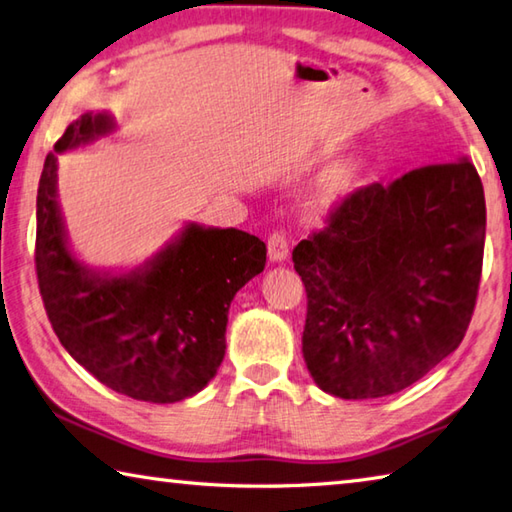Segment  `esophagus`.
I'll use <instances>...</instances> for the list:
<instances>
[{"label":"esophagus","mask_w":512,"mask_h":512,"mask_svg":"<svg viewBox=\"0 0 512 512\" xmlns=\"http://www.w3.org/2000/svg\"><path fill=\"white\" fill-rule=\"evenodd\" d=\"M267 254H270L272 263H283L290 256V240L283 231H274L267 238Z\"/></svg>","instance_id":"1"}]
</instances>
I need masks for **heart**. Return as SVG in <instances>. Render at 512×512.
I'll return each mask as SVG.
<instances>
[{"label": "heart", "instance_id": "heart-1", "mask_svg": "<svg viewBox=\"0 0 512 512\" xmlns=\"http://www.w3.org/2000/svg\"><path fill=\"white\" fill-rule=\"evenodd\" d=\"M362 186V166L357 161H344V164L328 170L321 179L315 195L310 200V209L319 218L337 211L344 206Z\"/></svg>", "mask_w": 512, "mask_h": 512}]
</instances>
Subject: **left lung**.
<instances>
[{
    "label": "left lung",
    "mask_w": 512,
    "mask_h": 512,
    "mask_svg": "<svg viewBox=\"0 0 512 512\" xmlns=\"http://www.w3.org/2000/svg\"><path fill=\"white\" fill-rule=\"evenodd\" d=\"M486 197L472 161L357 188L292 251L308 294L303 360L321 391L371 400L459 348L477 301Z\"/></svg>",
    "instance_id": "obj_1"
}]
</instances>
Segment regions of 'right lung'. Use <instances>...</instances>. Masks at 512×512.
Masks as SVG:
<instances>
[{
    "mask_svg": "<svg viewBox=\"0 0 512 512\" xmlns=\"http://www.w3.org/2000/svg\"><path fill=\"white\" fill-rule=\"evenodd\" d=\"M114 132L85 112L47 155L38 186L35 272L53 333L98 382L143 402L202 391L222 364L236 292L265 270L267 247L238 229L188 222L130 272H96L71 254L58 206V155Z\"/></svg>",
    "mask_w": 512,
    "mask_h": 512,
    "instance_id": "1",
    "label": "right lung"
}]
</instances>
